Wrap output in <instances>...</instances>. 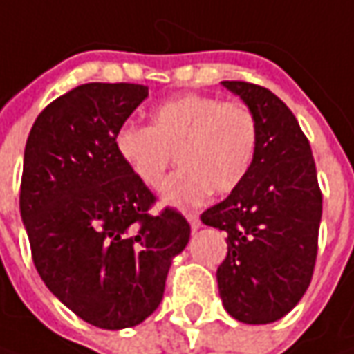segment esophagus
I'll list each match as a JSON object with an SVG mask.
<instances>
[{"label":"esophagus","instance_id":"34e87169","mask_svg":"<svg viewBox=\"0 0 354 354\" xmlns=\"http://www.w3.org/2000/svg\"><path fill=\"white\" fill-rule=\"evenodd\" d=\"M187 221H189V225L193 230H197L198 226H201V221H198V214L195 212H187Z\"/></svg>","mask_w":354,"mask_h":354}]
</instances>
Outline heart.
<instances>
[{
  "instance_id": "b5f03b06",
  "label": "heart",
  "mask_w": 354,
  "mask_h": 354,
  "mask_svg": "<svg viewBox=\"0 0 354 354\" xmlns=\"http://www.w3.org/2000/svg\"><path fill=\"white\" fill-rule=\"evenodd\" d=\"M118 157L147 189L157 191L177 161L183 165L165 187L171 205H197L211 191H234L250 171L258 124L244 104L205 94H181L151 110L149 126L124 124L114 138Z\"/></svg>"
}]
</instances>
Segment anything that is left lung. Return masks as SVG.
<instances>
[{
  "instance_id": "8db88e82",
  "label": "left lung",
  "mask_w": 354,
  "mask_h": 354,
  "mask_svg": "<svg viewBox=\"0 0 354 354\" xmlns=\"http://www.w3.org/2000/svg\"><path fill=\"white\" fill-rule=\"evenodd\" d=\"M258 124V147L246 179L201 214L225 230L228 252L216 270L225 309L242 323L288 315L311 283L323 195L311 145L292 110L270 90L225 80Z\"/></svg>"
}]
</instances>
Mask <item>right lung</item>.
<instances>
[{"mask_svg": "<svg viewBox=\"0 0 354 354\" xmlns=\"http://www.w3.org/2000/svg\"><path fill=\"white\" fill-rule=\"evenodd\" d=\"M147 98V86L88 82L37 116L25 145L19 209L33 264L80 319L126 329L163 299L171 258L191 226L122 163L116 131Z\"/></svg>", "mask_w": 354, "mask_h": 354, "instance_id": "obj_1", "label": "right lung"}]
</instances>
